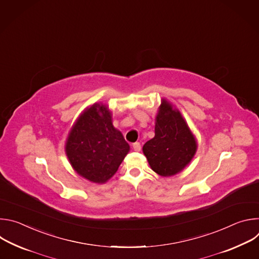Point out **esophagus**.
<instances>
[{
    "label": "esophagus",
    "instance_id": "obj_1",
    "mask_svg": "<svg viewBox=\"0 0 259 259\" xmlns=\"http://www.w3.org/2000/svg\"><path fill=\"white\" fill-rule=\"evenodd\" d=\"M133 149H134V151L139 152L141 150V144L139 142H134L133 143Z\"/></svg>",
    "mask_w": 259,
    "mask_h": 259
}]
</instances>
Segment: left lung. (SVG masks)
Here are the masks:
<instances>
[{
	"label": "left lung",
	"instance_id": "obj_1",
	"mask_svg": "<svg viewBox=\"0 0 259 259\" xmlns=\"http://www.w3.org/2000/svg\"><path fill=\"white\" fill-rule=\"evenodd\" d=\"M151 168L161 176L180 172L193 159L197 142L178 109L164 100L156 118L155 137L142 147Z\"/></svg>",
	"mask_w": 259,
	"mask_h": 259
}]
</instances>
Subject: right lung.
Listing matches in <instances>:
<instances>
[{"mask_svg": "<svg viewBox=\"0 0 259 259\" xmlns=\"http://www.w3.org/2000/svg\"><path fill=\"white\" fill-rule=\"evenodd\" d=\"M129 150L122 133L112 123V114L99 103L81 115L65 144L71 167L95 183H103L112 177Z\"/></svg>", "mask_w": 259, "mask_h": 259, "instance_id": "add662e5", "label": "right lung"}]
</instances>
